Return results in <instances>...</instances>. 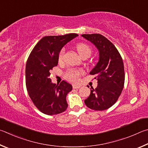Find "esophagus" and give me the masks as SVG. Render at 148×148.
<instances>
[{
  "mask_svg": "<svg viewBox=\"0 0 148 148\" xmlns=\"http://www.w3.org/2000/svg\"><path fill=\"white\" fill-rule=\"evenodd\" d=\"M81 87V85H79V84H73V89H79Z\"/></svg>",
  "mask_w": 148,
  "mask_h": 148,
  "instance_id": "obj_1",
  "label": "esophagus"
}]
</instances>
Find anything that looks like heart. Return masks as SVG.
I'll use <instances>...</instances> for the list:
<instances>
[{
	"label": "heart",
	"instance_id": "1",
	"mask_svg": "<svg viewBox=\"0 0 148 148\" xmlns=\"http://www.w3.org/2000/svg\"><path fill=\"white\" fill-rule=\"evenodd\" d=\"M77 50L78 51L79 54H80L82 58H87L90 56L92 54V49L89 45L87 44L83 43H78L76 45ZM65 54V49L62 48L58 54V60L59 62H62L63 60ZM82 73V71L81 69H71L68 70L66 73V77L67 79L72 82H77L78 81Z\"/></svg>",
	"mask_w": 148,
	"mask_h": 148
}]
</instances>
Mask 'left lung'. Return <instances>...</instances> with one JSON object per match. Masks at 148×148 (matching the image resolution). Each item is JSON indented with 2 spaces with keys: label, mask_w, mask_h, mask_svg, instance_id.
Segmentation results:
<instances>
[{
  "label": "left lung",
  "mask_w": 148,
  "mask_h": 148,
  "mask_svg": "<svg viewBox=\"0 0 148 148\" xmlns=\"http://www.w3.org/2000/svg\"><path fill=\"white\" fill-rule=\"evenodd\" d=\"M82 36L91 41L99 53V62L90 73L95 75L97 86L95 89L91 87L90 95L84 103L90 109L107 110L117 101L123 88L125 72L122 58L114 44L101 34Z\"/></svg>",
  "instance_id": "left-lung-1"
}]
</instances>
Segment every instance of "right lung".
Returning <instances> with one entry per match:
<instances>
[{
	"instance_id": "add662e5",
	"label": "right lung",
	"mask_w": 148,
	"mask_h": 148,
	"mask_svg": "<svg viewBox=\"0 0 148 148\" xmlns=\"http://www.w3.org/2000/svg\"><path fill=\"white\" fill-rule=\"evenodd\" d=\"M77 36L75 33L45 36L28 56L25 71L27 91L34 105L45 114H58L67 108L66 95L72 86L64 81L57 85L52 83L49 77L53 67L58 65L60 51Z\"/></svg>"
}]
</instances>
